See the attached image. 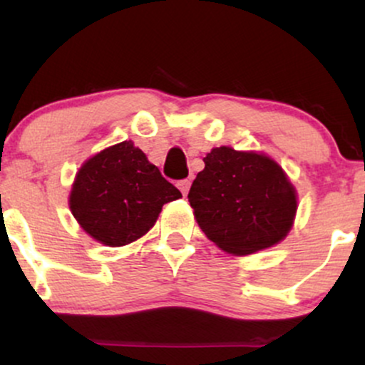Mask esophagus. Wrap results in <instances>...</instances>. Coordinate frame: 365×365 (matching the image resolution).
<instances>
[{
  "instance_id": "obj_1",
  "label": "esophagus",
  "mask_w": 365,
  "mask_h": 365,
  "mask_svg": "<svg viewBox=\"0 0 365 365\" xmlns=\"http://www.w3.org/2000/svg\"><path fill=\"white\" fill-rule=\"evenodd\" d=\"M177 187L180 188V192H182L183 195H187L188 188H190V180H180V182L177 183Z\"/></svg>"
}]
</instances>
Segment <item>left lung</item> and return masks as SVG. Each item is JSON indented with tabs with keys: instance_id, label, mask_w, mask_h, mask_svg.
<instances>
[{
	"instance_id": "obj_1",
	"label": "left lung",
	"mask_w": 365,
	"mask_h": 365,
	"mask_svg": "<svg viewBox=\"0 0 365 365\" xmlns=\"http://www.w3.org/2000/svg\"><path fill=\"white\" fill-rule=\"evenodd\" d=\"M188 192L200 230L221 250L247 255L282 242L297 212V194L282 166L250 150L215 148Z\"/></svg>"
}]
</instances>
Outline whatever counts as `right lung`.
I'll use <instances>...</instances> for the list:
<instances>
[{"label": "right lung", "instance_id": "right-lung-1", "mask_svg": "<svg viewBox=\"0 0 365 365\" xmlns=\"http://www.w3.org/2000/svg\"><path fill=\"white\" fill-rule=\"evenodd\" d=\"M182 197L132 140L87 159L70 192V211L83 232L108 247L135 242L163 206Z\"/></svg>", "mask_w": 365, "mask_h": 365}]
</instances>
